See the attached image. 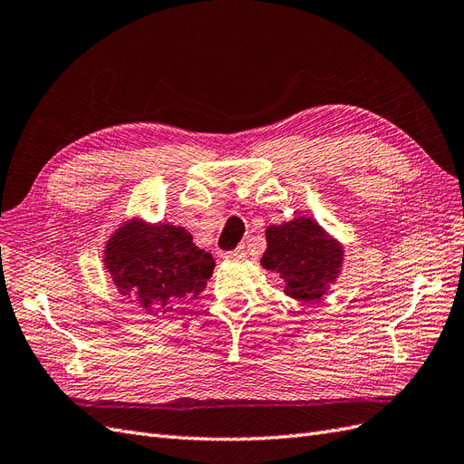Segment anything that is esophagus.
<instances>
[{"label": "esophagus", "instance_id": "1", "mask_svg": "<svg viewBox=\"0 0 464 464\" xmlns=\"http://www.w3.org/2000/svg\"><path fill=\"white\" fill-rule=\"evenodd\" d=\"M246 254H247L246 246H237L236 249H232V252H228V254H227V257H228V259H244V257H246Z\"/></svg>", "mask_w": 464, "mask_h": 464}]
</instances>
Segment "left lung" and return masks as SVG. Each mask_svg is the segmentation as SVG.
<instances>
[{
  "label": "left lung",
  "instance_id": "left-lung-1",
  "mask_svg": "<svg viewBox=\"0 0 464 464\" xmlns=\"http://www.w3.org/2000/svg\"><path fill=\"white\" fill-rule=\"evenodd\" d=\"M267 249L261 266L281 273L285 293L310 303L335 279L342 249L310 218H295L267 228Z\"/></svg>",
  "mask_w": 464,
  "mask_h": 464
}]
</instances>
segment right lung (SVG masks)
<instances>
[{
	"label": "right lung",
	"instance_id": "obj_1",
	"mask_svg": "<svg viewBox=\"0 0 464 464\" xmlns=\"http://www.w3.org/2000/svg\"><path fill=\"white\" fill-rule=\"evenodd\" d=\"M105 267L121 295L136 296L148 312H178L205 289L215 259L181 227L132 222L105 249Z\"/></svg>",
	"mask_w": 464,
	"mask_h": 464
}]
</instances>
